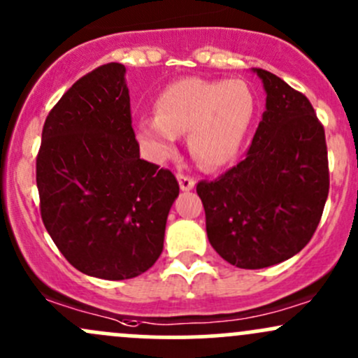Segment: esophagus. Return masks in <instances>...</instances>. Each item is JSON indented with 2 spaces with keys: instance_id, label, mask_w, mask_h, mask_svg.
Wrapping results in <instances>:
<instances>
[{
  "instance_id": "obj_1",
  "label": "esophagus",
  "mask_w": 358,
  "mask_h": 358,
  "mask_svg": "<svg viewBox=\"0 0 358 358\" xmlns=\"http://www.w3.org/2000/svg\"><path fill=\"white\" fill-rule=\"evenodd\" d=\"M178 180H179V186L182 191H191L194 187L196 180L189 176H184V174H178Z\"/></svg>"
}]
</instances>
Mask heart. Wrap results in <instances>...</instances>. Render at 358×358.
I'll return each instance as SVG.
<instances>
[{"instance_id":"b5f03b06","label":"heart","mask_w":358,"mask_h":358,"mask_svg":"<svg viewBox=\"0 0 358 358\" xmlns=\"http://www.w3.org/2000/svg\"><path fill=\"white\" fill-rule=\"evenodd\" d=\"M256 114V99L242 80L184 78L164 88L155 116L140 117L134 134L148 159L164 162L187 134L191 155L203 169H218L241 152Z\"/></svg>"}]
</instances>
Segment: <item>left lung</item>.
Segmentation results:
<instances>
[{
    "label": "left lung",
    "instance_id": "left-lung-1",
    "mask_svg": "<svg viewBox=\"0 0 358 358\" xmlns=\"http://www.w3.org/2000/svg\"><path fill=\"white\" fill-rule=\"evenodd\" d=\"M266 92L245 159L196 193L210 244L244 270L278 264L316 232L329 191L324 128L309 99L273 73L252 68Z\"/></svg>",
    "mask_w": 358,
    "mask_h": 358
}]
</instances>
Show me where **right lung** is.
Here are the masks:
<instances>
[{"instance_id":"1","label":"right lung","mask_w":358,"mask_h":358,"mask_svg":"<svg viewBox=\"0 0 358 358\" xmlns=\"http://www.w3.org/2000/svg\"><path fill=\"white\" fill-rule=\"evenodd\" d=\"M124 73L109 63L73 83L45 117L36 164L45 230L76 270L102 280L155 264L179 196L171 171L140 159Z\"/></svg>"}]
</instances>
